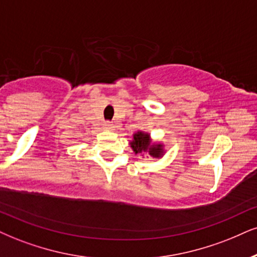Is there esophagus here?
<instances>
[{"mask_svg": "<svg viewBox=\"0 0 257 257\" xmlns=\"http://www.w3.org/2000/svg\"><path fill=\"white\" fill-rule=\"evenodd\" d=\"M103 128H104V130H108V131H110V130L114 128V125H113L112 122H109V121H104V123H103Z\"/></svg>", "mask_w": 257, "mask_h": 257, "instance_id": "obj_1", "label": "esophagus"}]
</instances>
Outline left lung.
Here are the masks:
<instances>
[{"mask_svg": "<svg viewBox=\"0 0 257 257\" xmlns=\"http://www.w3.org/2000/svg\"><path fill=\"white\" fill-rule=\"evenodd\" d=\"M131 147L136 154L147 153L148 151L149 155L153 157H160L163 154L162 147L161 145H151L149 135L143 134V132H137L134 136V142L131 143Z\"/></svg>", "mask_w": 257, "mask_h": 257, "instance_id": "left-lung-1", "label": "left lung"}]
</instances>
